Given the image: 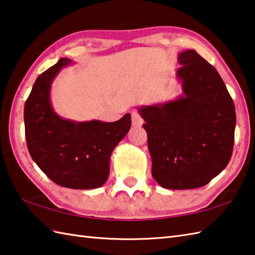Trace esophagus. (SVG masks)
<instances>
[{"label":"esophagus","instance_id":"obj_1","mask_svg":"<svg viewBox=\"0 0 255 255\" xmlns=\"http://www.w3.org/2000/svg\"><path fill=\"white\" fill-rule=\"evenodd\" d=\"M131 116H132V124H133V126L134 127H141L143 124V119H142L141 116H139L138 112L133 111L131 113Z\"/></svg>","mask_w":255,"mask_h":255}]
</instances>
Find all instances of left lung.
I'll return each instance as SVG.
<instances>
[{
  "label": "left lung",
  "mask_w": 255,
  "mask_h": 255,
  "mask_svg": "<svg viewBox=\"0 0 255 255\" xmlns=\"http://www.w3.org/2000/svg\"><path fill=\"white\" fill-rule=\"evenodd\" d=\"M184 96L141 107L152 157V176L167 189L207 185L230 162L236 109L214 66L194 49L178 55Z\"/></svg>",
  "instance_id": "left-lung-1"
}]
</instances>
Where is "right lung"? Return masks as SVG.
I'll use <instances>...</instances> for the list:
<instances>
[{
    "label": "right lung",
    "mask_w": 255,
    "mask_h": 255,
    "mask_svg": "<svg viewBox=\"0 0 255 255\" xmlns=\"http://www.w3.org/2000/svg\"><path fill=\"white\" fill-rule=\"evenodd\" d=\"M70 62L61 58L36 79L24 107L25 137L34 162L54 183L93 189L107 181L110 156L131 128V116L127 113L116 122L61 119L51 107L50 87Z\"/></svg>",
    "instance_id": "right-lung-1"
}]
</instances>
